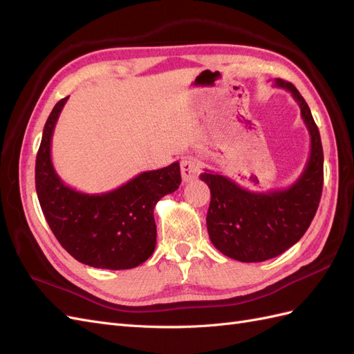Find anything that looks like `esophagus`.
<instances>
[{"label":"esophagus","instance_id":"34e87169","mask_svg":"<svg viewBox=\"0 0 354 354\" xmlns=\"http://www.w3.org/2000/svg\"><path fill=\"white\" fill-rule=\"evenodd\" d=\"M199 168H201V162L198 159H195V158H183V159H181L180 171H181V177H183L185 183H187V181H192V180L198 177Z\"/></svg>","mask_w":354,"mask_h":354}]
</instances>
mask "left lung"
I'll return each instance as SVG.
<instances>
[{"mask_svg": "<svg viewBox=\"0 0 354 354\" xmlns=\"http://www.w3.org/2000/svg\"><path fill=\"white\" fill-rule=\"evenodd\" d=\"M274 87L292 94L312 143L306 168L295 183L283 190L255 194L211 171L199 176L211 190L207 227L212 245L243 263L270 260L301 239L317 211L324 187L322 142L308 104L291 82L277 78Z\"/></svg>", "mask_w": 354, "mask_h": 354, "instance_id": "1", "label": "left lung"}]
</instances>
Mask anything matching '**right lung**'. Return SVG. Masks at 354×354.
Instances as JSON below:
<instances>
[{
	"label": "right lung",
	"mask_w": 354,
	"mask_h": 354,
	"mask_svg": "<svg viewBox=\"0 0 354 354\" xmlns=\"http://www.w3.org/2000/svg\"><path fill=\"white\" fill-rule=\"evenodd\" d=\"M69 97L53 108L42 131L35 162V187L56 239L75 260L95 269L125 270L155 251L156 202L181 183L178 162L145 171L106 194H81L66 186L51 162V137Z\"/></svg>",
	"instance_id": "add662e5"
}]
</instances>
